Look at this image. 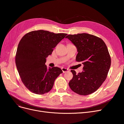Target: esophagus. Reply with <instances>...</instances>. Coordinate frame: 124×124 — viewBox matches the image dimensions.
Instances as JSON below:
<instances>
[{
    "label": "esophagus",
    "mask_w": 124,
    "mask_h": 124,
    "mask_svg": "<svg viewBox=\"0 0 124 124\" xmlns=\"http://www.w3.org/2000/svg\"><path fill=\"white\" fill-rule=\"evenodd\" d=\"M62 71L63 73H65V72H68V69L65 68H62Z\"/></svg>",
    "instance_id": "1"
}]
</instances>
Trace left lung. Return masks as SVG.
I'll return each instance as SVG.
<instances>
[{
    "label": "left lung",
    "mask_w": 124,
    "mask_h": 124,
    "mask_svg": "<svg viewBox=\"0 0 124 124\" xmlns=\"http://www.w3.org/2000/svg\"><path fill=\"white\" fill-rule=\"evenodd\" d=\"M66 38L76 46V61L84 66L83 71L78 74L71 70L73 78L69 85L78 95L91 94L100 87L109 71L111 61L107 46L100 38L86 33L69 35Z\"/></svg>",
    "instance_id": "obj_1"
}]
</instances>
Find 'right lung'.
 Masks as SVG:
<instances>
[{"instance_id": "right-lung-1", "label": "right lung", "mask_w": 124, "mask_h": 124, "mask_svg": "<svg viewBox=\"0 0 124 124\" xmlns=\"http://www.w3.org/2000/svg\"><path fill=\"white\" fill-rule=\"evenodd\" d=\"M67 35L39 30L26 33L21 39L16 63L21 80L29 91L42 95L52 89L55 79L62 71L56 67L47 69L46 58Z\"/></svg>"}]
</instances>
